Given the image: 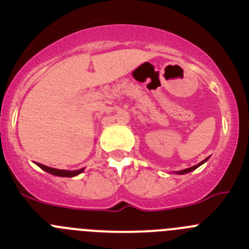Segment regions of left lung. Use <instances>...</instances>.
Wrapping results in <instances>:
<instances>
[{
	"label": "left lung",
	"instance_id": "left-lung-1",
	"mask_svg": "<svg viewBox=\"0 0 249 249\" xmlns=\"http://www.w3.org/2000/svg\"><path fill=\"white\" fill-rule=\"evenodd\" d=\"M206 160H208V159H205V160H204V161H201L200 163H198V164H196V166H193V167H190V168H185V169H183V171H179V172H177V173H178V174H184V173H188V172H192V171H194V169H196V168H198V167L200 166V164H203L204 162L206 161Z\"/></svg>",
	"mask_w": 249,
	"mask_h": 249
}]
</instances>
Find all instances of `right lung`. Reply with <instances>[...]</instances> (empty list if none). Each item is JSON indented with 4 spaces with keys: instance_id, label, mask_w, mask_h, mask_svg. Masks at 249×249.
<instances>
[{
    "instance_id": "obj_1",
    "label": "right lung",
    "mask_w": 249,
    "mask_h": 249,
    "mask_svg": "<svg viewBox=\"0 0 249 249\" xmlns=\"http://www.w3.org/2000/svg\"><path fill=\"white\" fill-rule=\"evenodd\" d=\"M41 169H44L45 172H49V173L54 174V176H59V177H75L77 174L82 173V169H78V171H65V169H56V168H51V167L44 166L41 163H36Z\"/></svg>"
}]
</instances>
